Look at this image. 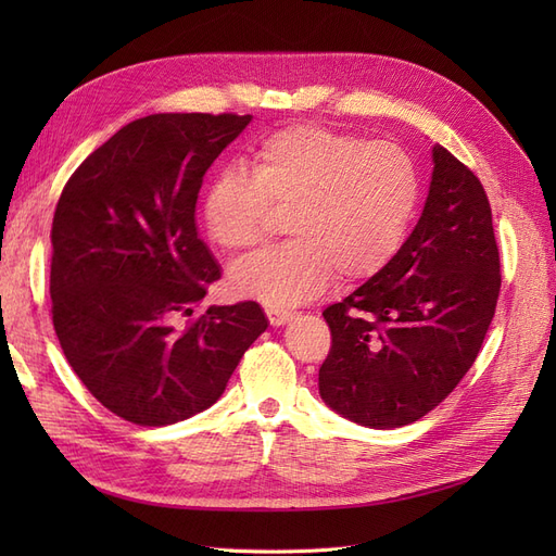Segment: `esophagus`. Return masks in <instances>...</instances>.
I'll return each instance as SVG.
<instances>
[{
  "label": "esophagus",
  "instance_id": "obj_1",
  "mask_svg": "<svg viewBox=\"0 0 556 556\" xmlns=\"http://www.w3.org/2000/svg\"><path fill=\"white\" fill-rule=\"evenodd\" d=\"M266 317H268V323H271L274 327H280V325H285V323H290V319L294 317V313L271 306V308H266Z\"/></svg>",
  "mask_w": 556,
  "mask_h": 556
}]
</instances>
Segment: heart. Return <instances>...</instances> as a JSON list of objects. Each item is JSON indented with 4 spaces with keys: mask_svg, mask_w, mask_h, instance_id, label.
Instances as JSON below:
<instances>
[{
    "mask_svg": "<svg viewBox=\"0 0 556 556\" xmlns=\"http://www.w3.org/2000/svg\"><path fill=\"white\" fill-rule=\"evenodd\" d=\"M417 201V166L401 146L296 123L252 146L243 172L217 174L199 211L206 237L227 252L257 245L271 211H290L292 241L229 274L237 296L288 308L317 296L333 274L359 282L382 271L406 241Z\"/></svg>",
    "mask_w": 556,
    "mask_h": 556,
    "instance_id": "heart-1",
    "label": "heart"
}]
</instances>
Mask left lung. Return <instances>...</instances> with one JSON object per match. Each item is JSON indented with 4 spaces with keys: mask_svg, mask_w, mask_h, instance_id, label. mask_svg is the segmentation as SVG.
<instances>
[{
    "mask_svg": "<svg viewBox=\"0 0 556 556\" xmlns=\"http://www.w3.org/2000/svg\"><path fill=\"white\" fill-rule=\"evenodd\" d=\"M492 206L478 176L443 146L422 217L394 260L325 308L329 355L319 394L352 422H417L459 384L492 325L501 290Z\"/></svg>",
    "mask_w": 556,
    "mask_h": 556,
    "instance_id": "8db88e82",
    "label": "left lung"
}]
</instances>
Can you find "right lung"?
Returning <instances> with one entry per match:
<instances>
[{
	"label": "right lung",
	"mask_w": 556,
	"mask_h": 556,
	"mask_svg": "<svg viewBox=\"0 0 556 556\" xmlns=\"http://www.w3.org/2000/svg\"><path fill=\"white\" fill-rule=\"evenodd\" d=\"M248 123L237 113L139 117L60 194L50 229L58 341L88 392L131 425L166 427L213 406L268 327L255 301L197 313L220 280L197 237V197Z\"/></svg>",
	"instance_id": "right-lung-1"
}]
</instances>
